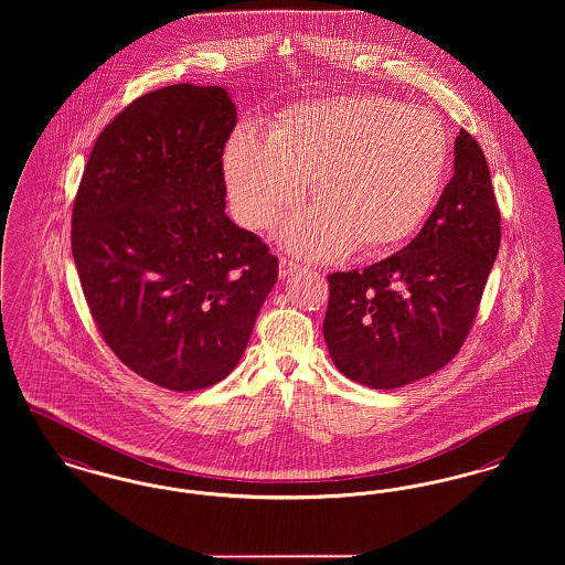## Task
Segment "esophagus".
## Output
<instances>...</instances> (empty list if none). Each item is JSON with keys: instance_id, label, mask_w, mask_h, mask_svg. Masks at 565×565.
Returning <instances> with one entry per match:
<instances>
[{"instance_id": "1", "label": "esophagus", "mask_w": 565, "mask_h": 565, "mask_svg": "<svg viewBox=\"0 0 565 565\" xmlns=\"http://www.w3.org/2000/svg\"><path fill=\"white\" fill-rule=\"evenodd\" d=\"M297 271H301V266L294 262V259H287V257H282L280 259V278H289V276H294Z\"/></svg>"}]
</instances>
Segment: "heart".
I'll return each mask as SVG.
<instances>
[{
    "instance_id": "heart-1",
    "label": "heart",
    "mask_w": 565,
    "mask_h": 565,
    "mask_svg": "<svg viewBox=\"0 0 565 565\" xmlns=\"http://www.w3.org/2000/svg\"><path fill=\"white\" fill-rule=\"evenodd\" d=\"M446 166L440 119L379 95L297 104L271 134L244 122L223 157L232 206L248 230L296 209L312 179L319 204L282 232L308 257L342 255L355 239L374 250L408 238L436 206Z\"/></svg>"
}]
</instances>
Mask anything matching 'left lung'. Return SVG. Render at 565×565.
<instances>
[{
  "mask_svg": "<svg viewBox=\"0 0 565 565\" xmlns=\"http://www.w3.org/2000/svg\"><path fill=\"white\" fill-rule=\"evenodd\" d=\"M500 209L482 149L461 129L455 174L416 238L363 271L327 276L323 335L359 385L420 381L463 347L500 250Z\"/></svg>",
  "mask_w": 565,
  "mask_h": 565,
  "instance_id": "left-lung-1",
  "label": "left lung"
}]
</instances>
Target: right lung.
I'll return each mask as SVG.
<instances>
[{"label": "right lung", "instance_id": "right-lung-1", "mask_svg": "<svg viewBox=\"0 0 565 565\" xmlns=\"http://www.w3.org/2000/svg\"><path fill=\"white\" fill-rule=\"evenodd\" d=\"M236 106L170 85L99 134L72 212L90 317L120 361L170 391L223 381L244 353L278 259L225 214L223 150Z\"/></svg>", "mask_w": 565, "mask_h": 565}]
</instances>
